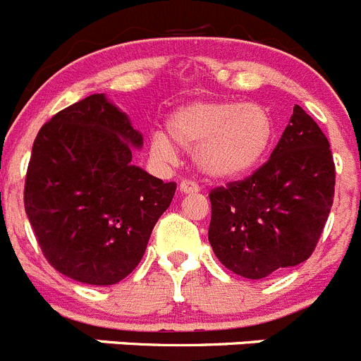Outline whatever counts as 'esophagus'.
<instances>
[{
    "instance_id": "esophagus-1",
    "label": "esophagus",
    "mask_w": 361,
    "mask_h": 361,
    "mask_svg": "<svg viewBox=\"0 0 361 361\" xmlns=\"http://www.w3.org/2000/svg\"><path fill=\"white\" fill-rule=\"evenodd\" d=\"M197 190H200V187H197L194 181H181V183H180V192L181 194H196Z\"/></svg>"
}]
</instances>
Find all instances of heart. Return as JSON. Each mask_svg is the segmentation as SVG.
<instances>
[{
    "label": "heart",
    "mask_w": 361,
    "mask_h": 361,
    "mask_svg": "<svg viewBox=\"0 0 361 361\" xmlns=\"http://www.w3.org/2000/svg\"><path fill=\"white\" fill-rule=\"evenodd\" d=\"M167 135L151 136V154L171 164L174 141L194 151L197 171L212 180H235L257 167L275 138V124L261 104L239 100H196L178 108L167 120ZM171 140L173 141L170 142Z\"/></svg>",
    "instance_id": "heart-1"
}]
</instances>
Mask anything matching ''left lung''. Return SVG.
<instances>
[{
	"label": "left lung",
	"instance_id": "1",
	"mask_svg": "<svg viewBox=\"0 0 361 361\" xmlns=\"http://www.w3.org/2000/svg\"><path fill=\"white\" fill-rule=\"evenodd\" d=\"M334 196V161L317 122L295 106L269 160L250 178L210 192L209 241L245 279H264L313 253Z\"/></svg>",
	"mask_w": 361,
	"mask_h": 361
}]
</instances>
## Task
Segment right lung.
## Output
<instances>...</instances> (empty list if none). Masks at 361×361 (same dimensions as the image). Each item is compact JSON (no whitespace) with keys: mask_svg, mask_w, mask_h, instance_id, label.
I'll use <instances>...</instances> for the list:
<instances>
[{"mask_svg":"<svg viewBox=\"0 0 361 361\" xmlns=\"http://www.w3.org/2000/svg\"><path fill=\"white\" fill-rule=\"evenodd\" d=\"M142 145V133L104 93L71 104L37 133L25 212L59 274L111 286L142 261L176 190L133 165Z\"/></svg>","mask_w":361,"mask_h":361,"instance_id":"obj_1","label":"right lung"}]
</instances>
